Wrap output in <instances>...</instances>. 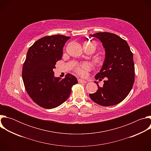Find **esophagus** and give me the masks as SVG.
Masks as SVG:
<instances>
[{
  "mask_svg": "<svg viewBox=\"0 0 151 151\" xmlns=\"http://www.w3.org/2000/svg\"><path fill=\"white\" fill-rule=\"evenodd\" d=\"M78 82L79 83H87V81H85V80H83V79H78Z\"/></svg>",
  "mask_w": 151,
  "mask_h": 151,
  "instance_id": "34e87169",
  "label": "esophagus"
}]
</instances>
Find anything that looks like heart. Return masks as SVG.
<instances>
[{
  "label": "heart",
  "instance_id": "heart-1",
  "mask_svg": "<svg viewBox=\"0 0 151 151\" xmlns=\"http://www.w3.org/2000/svg\"><path fill=\"white\" fill-rule=\"evenodd\" d=\"M91 44L90 43H85L84 45H90ZM83 45V46H84ZM90 69V66L87 63H83L82 64H79L78 65L75 69V72L81 76H85L87 74V72Z\"/></svg>",
  "mask_w": 151,
  "mask_h": 151
}]
</instances>
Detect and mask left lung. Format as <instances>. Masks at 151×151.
<instances>
[{
	"label": "left lung",
	"instance_id": "8db88e82",
	"mask_svg": "<svg viewBox=\"0 0 151 151\" xmlns=\"http://www.w3.org/2000/svg\"><path fill=\"white\" fill-rule=\"evenodd\" d=\"M99 39L105 49L103 66L95 76L96 79L104 81L95 93L90 94L91 100L103 106H110L121 102L130 93L134 82L133 55L128 43L118 35L109 32H99L90 35Z\"/></svg>",
	"mask_w": 151,
	"mask_h": 151
}]
</instances>
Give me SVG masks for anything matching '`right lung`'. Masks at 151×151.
Here are the masks:
<instances>
[{
	"label": "right lung",
	"instance_id": "obj_1",
	"mask_svg": "<svg viewBox=\"0 0 151 151\" xmlns=\"http://www.w3.org/2000/svg\"><path fill=\"white\" fill-rule=\"evenodd\" d=\"M70 38L61 35L43 37L27 51L22 70L25 89L33 101L44 108H55L63 103L69 97L72 86L78 83L70 73L61 79L55 77L53 71Z\"/></svg>",
	"mask_w": 151,
	"mask_h": 151
}]
</instances>
